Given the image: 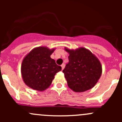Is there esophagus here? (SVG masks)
<instances>
[{
    "mask_svg": "<svg viewBox=\"0 0 122 122\" xmlns=\"http://www.w3.org/2000/svg\"><path fill=\"white\" fill-rule=\"evenodd\" d=\"M61 68H62V70H63L64 68V67H65V64H62V65H61Z\"/></svg>",
    "mask_w": 122,
    "mask_h": 122,
    "instance_id": "1",
    "label": "esophagus"
}]
</instances>
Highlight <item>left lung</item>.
<instances>
[{"instance_id": "8db88e82", "label": "left lung", "mask_w": 122, "mask_h": 122, "mask_svg": "<svg viewBox=\"0 0 122 122\" xmlns=\"http://www.w3.org/2000/svg\"><path fill=\"white\" fill-rule=\"evenodd\" d=\"M69 54L68 63L62 70L67 84L74 92H84L93 88L100 78L102 66L95 55L86 48H65Z\"/></svg>"}]
</instances>
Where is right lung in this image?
Instances as JSON below:
<instances>
[{"mask_svg":"<svg viewBox=\"0 0 122 122\" xmlns=\"http://www.w3.org/2000/svg\"><path fill=\"white\" fill-rule=\"evenodd\" d=\"M55 48L39 46L32 50L23 59L21 74L25 84L35 90H45L51 86L61 67L55 63L51 55Z\"/></svg>","mask_w":122,"mask_h":122,"instance_id":"add662e5","label":"right lung"}]
</instances>
